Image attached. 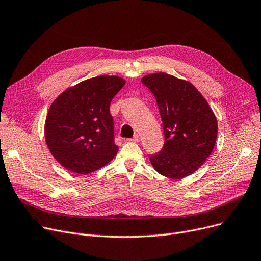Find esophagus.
Returning a JSON list of instances; mask_svg holds the SVG:
<instances>
[{
    "label": "esophagus",
    "instance_id": "34e87169",
    "mask_svg": "<svg viewBox=\"0 0 261 261\" xmlns=\"http://www.w3.org/2000/svg\"><path fill=\"white\" fill-rule=\"evenodd\" d=\"M131 141H132V142H134V143H138V142L141 141V136L138 135V134H135V135L131 138Z\"/></svg>",
    "mask_w": 261,
    "mask_h": 261
}]
</instances>
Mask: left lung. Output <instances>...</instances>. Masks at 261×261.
<instances>
[{"label": "left lung", "instance_id": "left-lung-1", "mask_svg": "<svg viewBox=\"0 0 261 261\" xmlns=\"http://www.w3.org/2000/svg\"><path fill=\"white\" fill-rule=\"evenodd\" d=\"M142 83L158 102L165 134L163 149L150 155L152 166L170 178L191 175L215 146L217 120L212 109L187 81L160 72L144 76Z\"/></svg>", "mask_w": 261, "mask_h": 261}]
</instances>
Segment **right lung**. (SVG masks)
<instances>
[{"label":"right lung","instance_id":"1","mask_svg":"<svg viewBox=\"0 0 261 261\" xmlns=\"http://www.w3.org/2000/svg\"><path fill=\"white\" fill-rule=\"evenodd\" d=\"M124 85L121 77L100 75L65 90L52 102L45 140L64 168L88 174L113 160L118 147L110 102Z\"/></svg>","mask_w":261,"mask_h":261}]
</instances>
